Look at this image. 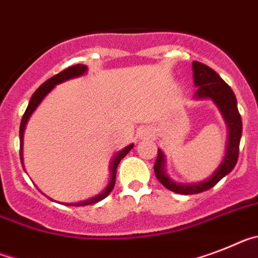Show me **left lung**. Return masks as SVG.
Here are the masks:
<instances>
[{"label":"left lung","instance_id":"8db88e82","mask_svg":"<svg viewBox=\"0 0 258 258\" xmlns=\"http://www.w3.org/2000/svg\"><path fill=\"white\" fill-rule=\"evenodd\" d=\"M192 70H194L195 86L197 87L195 97L210 98L218 106L226 123H227L228 142L225 158L218 169L213 172L207 180L200 183H191V184L176 183L167 176V174L165 172V156H163L162 151L158 149L157 160L154 163V174L160 183H162L163 187L180 195H195L210 189L223 176L232 171L237 162V157H239V145H240L241 139V128H243L241 116L237 110L236 97L227 83L213 69L201 62H192Z\"/></svg>","mask_w":258,"mask_h":258}]
</instances>
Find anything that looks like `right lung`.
Here are the masks:
<instances>
[{"mask_svg":"<svg viewBox=\"0 0 258 258\" xmlns=\"http://www.w3.org/2000/svg\"><path fill=\"white\" fill-rule=\"evenodd\" d=\"M86 73H87V66H84V64H75V66H70V67H67L66 70H63V71H61L59 74H57V75L51 76L50 79L46 80L45 83H42L41 86L36 89L35 93H33L32 97H31L30 104H28L26 111H24L23 118H22V122H21V128H19V139H21V161H22V163H23V135H24V130H26V124H27V122H28V119H30V116L32 115L33 111L36 110V107L39 106L40 102L44 100V97H45L49 92L54 88L57 84L66 82V80H69V79H73V78H78V76L83 75V74H86ZM132 147H134V144H130L128 147L123 148L122 151L118 152V153L115 154L113 162H111V167H110V174H111L110 182H109V184L106 185V188H105L101 194H98L97 196H95V197H91V199H88V200L79 201V203L66 204V205H71V207H84V205H91V204H95V203H98V201L104 200L105 197H106L107 195L113 191L114 185H115L116 167H118V165H119L120 161L123 160V157L126 156V154L128 153L130 151H131Z\"/></svg>","mask_w":258,"mask_h":258,"instance_id":"right-lung-1","label":"right lung"}]
</instances>
